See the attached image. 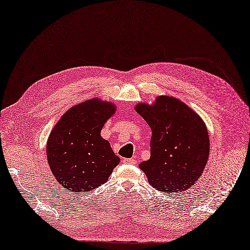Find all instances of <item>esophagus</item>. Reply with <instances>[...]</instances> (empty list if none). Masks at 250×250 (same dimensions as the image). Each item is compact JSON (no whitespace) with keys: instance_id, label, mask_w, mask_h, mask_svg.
Masks as SVG:
<instances>
[{"instance_id":"1","label":"esophagus","mask_w":250,"mask_h":250,"mask_svg":"<svg viewBox=\"0 0 250 250\" xmlns=\"http://www.w3.org/2000/svg\"><path fill=\"white\" fill-rule=\"evenodd\" d=\"M123 162L125 164H137V160H135V159H124Z\"/></svg>"}]
</instances>
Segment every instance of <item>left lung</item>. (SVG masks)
I'll list each match as a JSON object with an SVG mask.
<instances>
[{
    "mask_svg": "<svg viewBox=\"0 0 250 250\" xmlns=\"http://www.w3.org/2000/svg\"><path fill=\"white\" fill-rule=\"evenodd\" d=\"M135 110L151 130L150 158L139 164L155 189L181 192L203 173L210 154L204 120L182 101L161 95L155 104L139 103Z\"/></svg>",
    "mask_w": 250,
    "mask_h": 250,
    "instance_id": "8db88e82",
    "label": "left lung"
}]
</instances>
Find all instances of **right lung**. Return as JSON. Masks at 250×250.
I'll use <instances>...</instances> for the list:
<instances>
[{"label": "right lung", "instance_id": "1", "mask_svg": "<svg viewBox=\"0 0 250 250\" xmlns=\"http://www.w3.org/2000/svg\"><path fill=\"white\" fill-rule=\"evenodd\" d=\"M111 102L92 99L71 107L52 130L46 157L54 178L71 192H89L102 186L120 162L101 136L115 113Z\"/></svg>", "mask_w": 250, "mask_h": 250}]
</instances>
